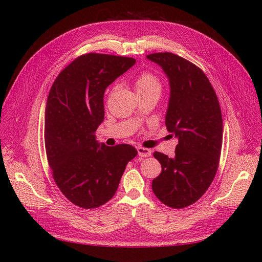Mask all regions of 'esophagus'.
<instances>
[{"label":"esophagus","mask_w":262,"mask_h":262,"mask_svg":"<svg viewBox=\"0 0 262 262\" xmlns=\"http://www.w3.org/2000/svg\"><path fill=\"white\" fill-rule=\"evenodd\" d=\"M138 149V154L139 156L141 157H148L152 155V150H150L149 148H145V147H142V146H138L137 147Z\"/></svg>","instance_id":"34e87169"}]
</instances>
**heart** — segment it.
<instances>
[{"label":"heart","mask_w":262,"mask_h":262,"mask_svg":"<svg viewBox=\"0 0 262 262\" xmlns=\"http://www.w3.org/2000/svg\"><path fill=\"white\" fill-rule=\"evenodd\" d=\"M134 86L137 92L140 95H144L150 92H160L162 90V83L154 73L152 72H142L140 73L136 80H134Z\"/></svg>","instance_id":"obj_1"}]
</instances>
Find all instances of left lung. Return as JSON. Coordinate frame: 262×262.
<instances>
[{
    "label": "left lung",
    "instance_id": "8db88e82",
    "mask_svg": "<svg viewBox=\"0 0 262 262\" xmlns=\"http://www.w3.org/2000/svg\"><path fill=\"white\" fill-rule=\"evenodd\" d=\"M146 58L162 67L169 80L165 123L178 138L175 157L154 152L162 172L152 189L165 205L182 209L200 199L217 171L223 141L220 102L207 75L192 62L171 52Z\"/></svg>",
    "mask_w": 262,
    "mask_h": 262
}]
</instances>
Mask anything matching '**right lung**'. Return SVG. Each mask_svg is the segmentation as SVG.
<instances>
[{
  "label": "right lung",
  "instance_id": "1",
  "mask_svg": "<svg viewBox=\"0 0 262 262\" xmlns=\"http://www.w3.org/2000/svg\"><path fill=\"white\" fill-rule=\"evenodd\" d=\"M136 60L86 53L62 70L45 113V145L52 177L69 201L94 209L115 195L122 173L138 150L129 144L107 146L95 137L104 121V93Z\"/></svg>",
  "mask_w": 262,
  "mask_h": 262
}]
</instances>
